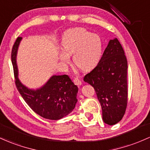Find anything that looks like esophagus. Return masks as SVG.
I'll use <instances>...</instances> for the list:
<instances>
[{
    "mask_svg": "<svg viewBox=\"0 0 150 150\" xmlns=\"http://www.w3.org/2000/svg\"><path fill=\"white\" fill-rule=\"evenodd\" d=\"M73 82H74V83H75L76 85H78V86H80V85H81V84H82L81 80H80L78 78H74Z\"/></svg>",
    "mask_w": 150,
    "mask_h": 150,
    "instance_id": "obj_1",
    "label": "esophagus"
}]
</instances>
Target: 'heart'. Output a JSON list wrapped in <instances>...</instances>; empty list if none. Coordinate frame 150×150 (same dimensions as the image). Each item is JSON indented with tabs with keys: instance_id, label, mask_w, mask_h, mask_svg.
I'll return each instance as SVG.
<instances>
[{
	"instance_id": "b5f03b06",
	"label": "heart",
	"mask_w": 150,
	"mask_h": 150,
	"mask_svg": "<svg viewBox=\"0 0 150 150\" xmlns=\"http://www.w3.org/2000/svg\"><path fill=\"white\" fill-rule=\"evenodd\" d=\"M61 47L64 52L60 54L62 62L67 64L68 55H73V62L79 68L88 70L93 68L101 59L103 41L98 34L83 28L70 29L62 35Z\"/></svg>"
}]
</instances>
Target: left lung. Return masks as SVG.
<instances>
[{"label":"left lung","mask_w":150,"mask_h":150,"mask_svg":"<svg viewBox=\"0 0 150 150\" xmlns=\"http://www.w3.org/2000/svg\"><path fill=\"white\" fill-rule=\"evenodd\" d=\"M95 90L103 111V120L114 125L125 114L128 101L127 60L120 42L110 40L97 66L84 76Z\"/></svg>","instance_id":"8db88e82"}]
</instances>
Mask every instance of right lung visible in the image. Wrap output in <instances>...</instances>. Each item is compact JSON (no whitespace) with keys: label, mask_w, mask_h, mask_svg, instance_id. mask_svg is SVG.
<instances>
[{"label":"right lung","mask_w":150,"mask_h":150,"mask_svg":"<svg viewBox=\"0 0 150 150\" xmlns=\"http://www.w3.org/2000/svg\"><path fill=\"white\" fill-rule=\"evenodd\" d=\"M21 39V37H18L11 52L16 88L25 103L38 115L52 120L61 119L75 108L78 87L67 75H54L37 90H29L23 85L18 78L16 65V53Z\"/></svg>","instance_id":"obj_1"}]
</instances>
